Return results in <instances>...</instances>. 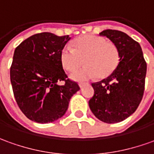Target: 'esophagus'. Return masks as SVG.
<instances>
[{"label": "esophagus", "instance_id": "esophagus-1", "mask_svg": "<svg viewBox=\"0 0 154 154\" xmlns=\"http://www.w3.org/2000/svg\"><path fill=\"white\" fill-rule=\"evenodd\" d=\"M86 84H88V83H85V82H81V83H79V87L82 88H83Z\"/></svg>", "mask_w": 154, "mask_h": 154}]
</instances>
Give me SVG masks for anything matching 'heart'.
<instances>
[{"mask_svg": "<svg viewBox=\"0 0 154 154\" xmlns=\"http://www.w3.org/2000/svg\"><path fill=\"white\" fill-rule=\"evenodd\" d=\"M73 49L66 46L60 52V61L69 72H75L82 66L84 68L71 75L75 81H85L99 77L107 78L120 63V53L116 45L99 35H84L72 42Z\"/></svg>", "mask_w": 154, "mask_h": 154, "instance_id": "obj_1", "label": "heart"}]
</instances>
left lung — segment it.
Returning <instances> with one entry per match:
<instances>
[{
	"label": "left lung",
	"mask_w": 154,
	"mask_h": 154,
	"mask_svg": "<svg viewBox=\"0 0 154 154\" xmlns=\"http://www.w3.org/2000/svg\"><path fill=\"white\" fill-rule=\"evenodd\" d=\"M116 45L120 63L106 79L92 83L94 94L88 102L99 120L112 124L132 115L143 99L147 63L138 43L126 33L106 29L99 33Z\"/></svg>",
	"instance_id": "8db88e82"
}]
</instances>
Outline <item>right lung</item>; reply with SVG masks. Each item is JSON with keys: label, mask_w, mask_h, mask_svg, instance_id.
<instances>
[{"label": "right lung", "mask_w": 154, "mask_h": 154, "mask_svg": "<svg viewBox=\"0 0 154 154\" xmlns=\"http://www.w3.org/2000/svg\"><path fill=\"white\" fill-rule=\"evenodd\" d=\"M69 35L51 33L32 35L17 47L10 69L17 103L26 116L38 123H51L63 116L70 99L80 89L66 79L60 52ZM60 81L64 85H59Z\"/></svg>", "instance_id": "1"}]
</instances>
